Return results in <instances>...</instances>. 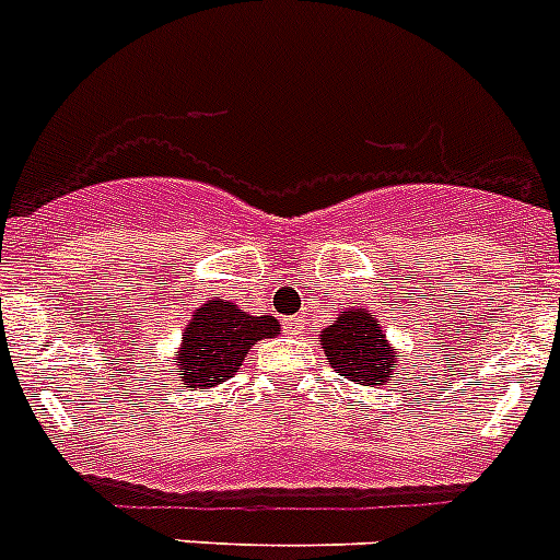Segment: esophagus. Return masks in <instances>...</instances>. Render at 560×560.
<instances>
[{
    "instance_id": "34e87169",
    "label": "esophagus",
    "mask_w": 560,
    "mask_h": 560,
    "mask_svg": "<svg viewBox=\"0 0 560 560\" xmlns=\"http://www.w3.org/2000/svg\"><path fill=\"white\" fill-rule=\"evenodd\" d=\"M302 327H305V322H302V316H291V319H285V330H289L291 336H296V332H302Z\"/></svg>"
}]
</instances>
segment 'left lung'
Wrapping results in <instances>:
<instances>
[{"mask_svg":"<svg viewBox=\"0 0 560 560\" xmlns=\"http://www.w3.org/2000/svg\"><path fill=\"white\" fill-rule=\"evenodd\" d=\"M319 338L332 372L358 386L383 388L392 383L394 374L402 372L399 352L388 341L377 316L369 314L366 307H343L336 322L319 332Z\"/></svg>","mask_w":560,"mask_h":560,"instance_id":"1","label":"left lung"}]
</instances>
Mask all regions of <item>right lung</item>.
<instances>
[{
    "label": "right lung",
    "instance_id": "add662e5",
    "mask_svg": "<svg viewBox=\"0 0 560 560\" xmlns=\"http://www.w3.org/2000/svg\"><path fill=\"white\" fill-rule=\"evenodd\" d=\"M280 322L275 316H253L235 302L210 296L197 307L174 350V366L183 374V388L199 392L230 381L255 343L275 338Z\"/></svg>",
    "mask_w": 560,
    "mask_h": 560
}]
</instances>
